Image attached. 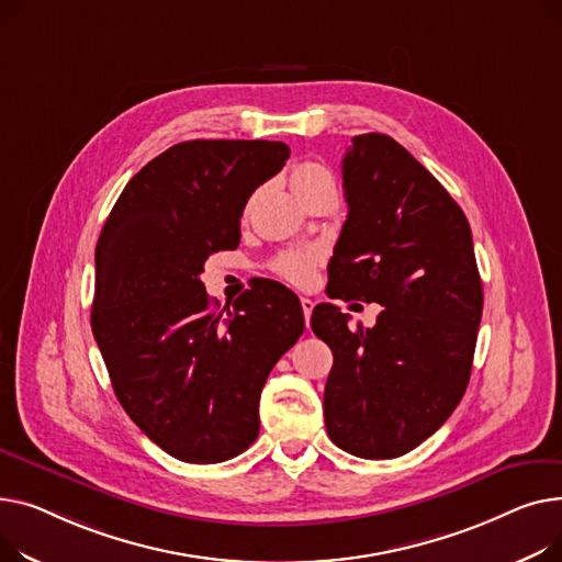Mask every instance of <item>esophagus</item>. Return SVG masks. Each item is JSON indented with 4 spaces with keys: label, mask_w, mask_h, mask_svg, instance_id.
I'll use <instances>...</instances> for the list:
<instances>
[{
    "label": "esophagus",
    "mask_w": 562,
    "mask_h": 562,
    "mask_svg": "<svg viewBox=\"0 0 562 562\" xmlns=\"http://www.w3.org/2000/svg\"><path fill=\"white\" fill-rule=\"evenodd\" d=\"M302 311H304V317H306V324H311V315H313V308H315V302L311 300V296H302Z\"/></svg>",
    "instance_id": "34e87169"
}]
</instances>
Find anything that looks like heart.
Wrapping results in <instances>:
<instances>
[{"label": "heart", "instance_id": "1", "mask_svg": "<svg viewBox=\"0 0 562 562\" xmlns=\"http://www.w3.org/2000/svg\"><path fill=\"white\" fill-rule=\"evenodd\" d=\"M324 177H331V175H328L319 162H302V165H296L292 172V186L311 183V181H317ZM317 266H319V254L313 249L285 251L272 260V270L281 279L290 281L294 285H308L315 279Z\"/></svg>", "mask_w": 562, "mask_h": 562}]
</instances>
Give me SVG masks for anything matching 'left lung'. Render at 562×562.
I'll list each match as a JSON object with an SVG mask.
<instances>
[{
  "label": "left lung",
  "mask_w": 562,
  "mask_h": 562,
  "mask_svg": "<svg viewBox=\"0 0 562 562\" xmlns=\"http://www.w3.org/2000/svg\"><path fill=\"white\" fill-rule=\"evenodd\" d=\"M342 188L349 215L328 296L385 311L356 331L334 304L313 311V334L334 351L326 434L358 458H397L438 431L470 383L483 313L472 228L442 183L383 134L351 140Z\"/></svg>",
  "instance_id": "left-lung-1"
}]
</instances>
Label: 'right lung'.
Instances as JSON below:
<instances>
[{
    "label": "right lung",
    "mask_w": 562,
    "mask_h": 562,
    "mask_svg": "<svg viewBox=\"0 0 562 562\" xmlns=\"http://www.w3.org/2000/svg\"><path fill=\"white\" fill-rule=\"evenodd\" d=\"M288 156L270 140L179 143L126 183L99 234L97 347L126 415L183 463H222L258 438L260 390L304 334L285 285L262 281L222 315L200 279L211 254L238 247L247 200Z\"/></svg>",
    "instance_id": "add662e5"
}]
</instances>
